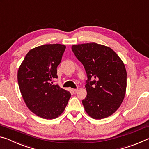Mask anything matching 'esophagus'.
<instances>
[{
	"mask_svg": "<svg viewBox=\"0 0 149 149\" xmlns=\"http://www.w3.org/2000/svg\"><path fill=\"white\" fill-rule=\"evenodd\" d=\"M77 89H71V91H72V93H74V94H75V93H76L77 92Z\"/></svg>",
	"mask_w": 149,
	"mask_h": 149,
	"instance_id": "obj_1",
	"label": "esophagus"
}]
</instances>
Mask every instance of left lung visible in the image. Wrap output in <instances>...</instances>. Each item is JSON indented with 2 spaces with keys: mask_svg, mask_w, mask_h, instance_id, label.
Wrapping results in <instances>:
<instances>
[{
  "mask_svg": "<svg viewBox=\"0 0 149 149\" xmlns=\"http://www.w3.org/2000/svg\"><path fill=\"white\" fill-rule=\"evenodd\" d=\"M72 49L88 77L87 97L82 100L85 112L96 120L110 116L125 97L127 72L123 61L111 48L95 42L72 45Z\"/></svg>",
  "mask_w": 149,
  "mask_h": 149,
  "instance_id": "obj_1",
  "label": "left lung"
}]
</instances>
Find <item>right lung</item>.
<instances>
[{
  "label": "right lung",
  "instance_id": "add662e5",
  "mask_svg": "<svg viewBox=\"0 0 149 149\" xmlns=\"http://www.w3.org/2000/svg\"><path fill=\"white\" fill-rule=\"evenodd\" d=\"M65 46L47 44L27 52L17 72L20 92L27 108L38 116L55 119L62 114L71 97L69 91L52 85Z\"/></svg>",
  "mask_w": 149,
  "mask_h": 149
}]
</instances>
